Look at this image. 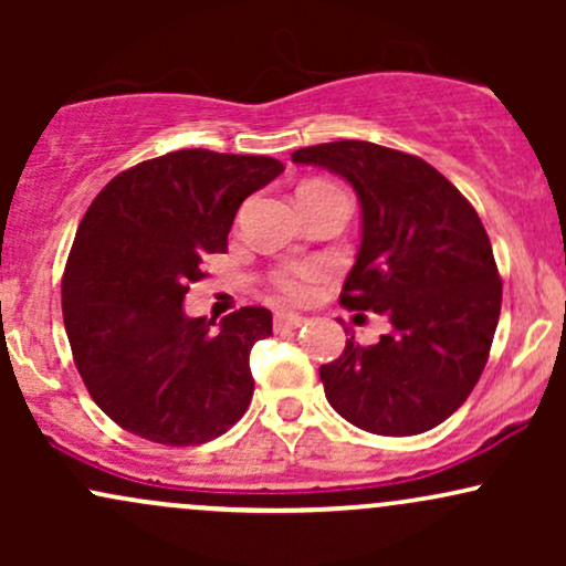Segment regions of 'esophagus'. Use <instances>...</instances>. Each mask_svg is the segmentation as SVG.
Returning <instances> with one entry per match:
<instances>
[{
    "label": "esophagus",
    "instance_id": "34e87169",
    "mask_svg": "<svg viewBox=\"0 0 566 566\" xmlns=\"http://www.w3.org/2000/svg\"><path fill=\"white\" fill-rule=\"evenodd\" d=\"M305 324V316L292 314V311H276L274 314V329L276 333H290V329H297Z\"/></svg>",
    "mask_w": 566,
    "mask_h": 566
}]
</instances>
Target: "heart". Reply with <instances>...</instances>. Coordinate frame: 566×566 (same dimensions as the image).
<instances>
[{
	"label": "heart",
	"mask_w": 566,
	"mask_h": 566,
	"mask_svg": "<svg viewBox=\"0 0 566 566\" xmlns=\"http://www.w3.org/2000/svg\"><path fill=\"white\" fill-rule=\"evenodd\" d=\"M322 274H324V265L316 261L287 263L279 271H274V287L279 292H284L287 297L301 301V297L311 295V290H314V284L319 282Z\"/></svg>",
	"instance_id": "heart-1"
}]
</instances>
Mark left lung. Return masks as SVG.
<instances>
[{
  "label": "left lung",
  "mask_w": 566,
  "mask_h": 566,
  "mask_svg": "<svg viewBox=\"0 0 566 566\" xmlns=\"http://www.w3.org/2000/svg\"><path fill=\"white\" fill-rule=\"evenodd\" d=\"M292 161L354 186L361 244L340 303L391 324L375 346L350 335L319 367L327 401L378 437L431 431L482 378L500 319L503 282L482 220L428 161L378 143H322Z\"/></svg>",
  "instance_id": "8db88e82"
}]
</instances>
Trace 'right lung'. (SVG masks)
I'll return each instance as SVG.
<instances>
[{
	"label": "right lung",
	"instance_id": "1",
	"mask_svg": "<svg viewBox=\"0 0 566 566\" xmlns=\"http://www.w3.org/2000/svg\"><path fill=\"white\" fill-rule=\"evenodd\" d=\"M284 165L184 148L119 172L84 212L66 274L63 324L95 405L135 437L167 447L218 439L252 401L250 350L271 311L191 319L188 284L226 252L239 205Z\"/></svg>",
	"mask_w": 566,
	"mask_h": 566
}]
</instances>
